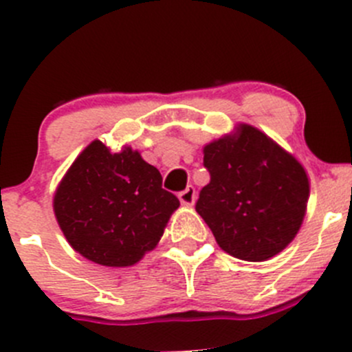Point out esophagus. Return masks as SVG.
Here are the masks:
<instances>
[{
    "label": "esophagus",
    "instance_id": "esophagus-1",
    "mask_svg": "<svg viewBox=\"0 0 352 352\" xmlns=\"http://www.w3.org/2000/svg\"><path fill=\"white\" fill-rule=\"evenodd\" d=\"M179 199L184 206H194V202H196V189L189 186L186 190L179 194Z\"/></svg>",
    "mask_w": 352,
    "mask_h": 352
}]
</instances>
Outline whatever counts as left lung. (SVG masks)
Segmentation results:
<instances>
[{
    "instance_id": "8db88e82",
    "label": "left lung",
    "mask_w": 352,
    "mask_h": 352,
    "mask_svg": "<svg viewBox=\"0 0 352 352\" xmlns=\"http://www.w3.org/2000/svg\"><path fill=\"white\" fill-rule=\"evenodd\" d=\"M211 180L196 211L226 254L269 261L294 240L307 212L310 182L303 165L250 124L202 148Z\"/></svg>"
}]
</instances>
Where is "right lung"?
I'll list each match as a JSON object with an SVG mask.
<instances>
[{
	"label": "right lung",
	"instance_id": "right-lung-1",
	"mask_svg": "<svg viewBox=\"0 0 352 352\" xmlns=\"http://www.w3.org/2000/svg\"><path fill=\"white\" fill-rule=\"evenodd\" d=\"M54 214L71 247L95 264L129 267L158 245L179 199L138 150L95 140L56 189Z\"/></svg>",
	"mask_w": 352,
	"mask_h": 352
}]
</instances>
